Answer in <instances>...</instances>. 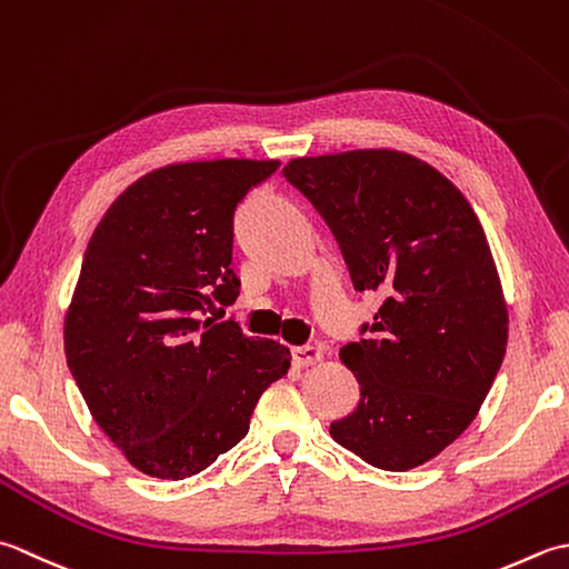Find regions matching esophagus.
I'll list each match as a JSON object with an SVG mask.
<instances>
[{"label":"esophagus","instance_id":"34e87169","mask_svg":"<svg viewBox=\"0 0 569 569\" xmlns=\"http://www.w3.org/2000/svg\"><path fill=\"white\" fill-rule=\"evenodd\" d=\"M292 361L299 368L315 366V363L323 361V349L321 346H297V349H292Z\"/></svg>","mask_w":569,"mask_h":569}]
</instances>
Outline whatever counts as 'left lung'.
<instances>
[{"label":"left lung","mask_w":569,"mask_h":569,"mask_svg":"<svg viewBox=\"0 0 569 569\" xmlns=\"http://www.w3.org/2000/svg\"><path fill=\"white\" fill-rule=\"evenodd\" d=\"M282 173L327 220L353 287L386 297L373 336L339 353L361 402L329 432L378 469L420 467L473 422L506 356L481 220L442 171L398 149L299 157Z\"/></svg>","instance_id":"8db88e82"}]
</instances>
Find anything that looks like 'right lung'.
Instances as JSON below:
<instances>
[{"instance_id": "1", "label": "right lung", "mask_w": 569, "mask_h": 569, "mask_svg": "<svg viewBox=\"0 0 569 569\" xmlns=\"http://www.w3.org/2000/svg\"><path fill=\"white\" fill-rule=\"evenodd\" d=\"M277 159L179 161L130 183L100 218L63 321L92 420L137 471L187 479L248 435L292 353L201 319L233 305V213Z\"/></svg>"}]
</instances>
